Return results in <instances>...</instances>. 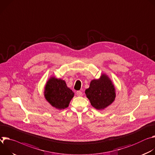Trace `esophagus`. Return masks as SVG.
Instances as JSON below:
<instances>
[{"instance_id": "obj_1", "label": "esophagus", "mask_w": 155, "mask_h": 155, "mask_svg": "<svg viewBox=\"0 0 155 155\" xmlns=\"http://www.w3.org/2000/svg\"><path fill=\"white\" fill-rule=\"evenodd\" d=\"M76 95L78 96H79V97H81V96L82 95V92L81 91H78L76 92Z\"/></svg>"}]
</instances>
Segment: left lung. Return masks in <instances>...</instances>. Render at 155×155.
<instances>
[{
  "label": "left lung",
  "instance_id": "obj_1",
  "mask_svg": "<svg viewBox=\"0 0 155 155\" xmlns=\"http://www.w3.org/2000/svg\"><path fill=\"white\" fill-rule=\"evenodd\" d=\"M85 93L92 106L100 110L110 105L116 97L114 85L106 74H102L99 79L92 80Z\"/></svg>",
  "mask_w": 155,
  "mask_h": 155
}]
</instances>
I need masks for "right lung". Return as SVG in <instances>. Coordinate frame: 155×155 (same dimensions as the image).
<instances>
[{
    "label": "right lung",
    "mask_w": 155,
    "mask_h": 155,
    "mask_svg": "<svg viewBox=\"0 0 155 155\" xmlns=\"http://www.w3.org/2000/svg\"><path fill=\"white\" fill-rule=\"evenodd\" d=\"M74 92L67 87L64 81L51 77L45 85L44 96L49 104L61 110L67 108L74 97Z\"/></svg>",
    "instance_id": "right-lung-1"
}]
</instances>
